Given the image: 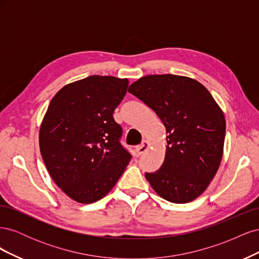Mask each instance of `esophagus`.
<instances>
[{"mask_svg": "<svg viewBox=\"0 0 259 259\" xmlns=\"http://www.w3.org/2000/svg\"><path fill=\"white\" fill-rule=\"evenodd\" d=\"M148 149H149V144H148V142H146V140H145V142L142 145L136 148V152H137L138 155H142L148 150Z\"/></svg>", "mask_w": 259, "mask_h": 259, "instance_id": "1", "label": "esophagus"}]
</instances>
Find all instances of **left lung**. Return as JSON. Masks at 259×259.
Here are the masks:
<instances>
[{"instance_id":"left-lung-1","label":"left lung","mask_w":259,"mask_h":259,"mask_svg":"<svg viewBox=\"0 0 259 259\" xmlns=\"http://www.w3.org/2000/svg\"><path fill=\"white\" fill-rule=\"evenodd\" d=\"M128 92L158 114L166 130L162 166L146 178L161 198L188 203L205 191L221 165L224 112L204 85L188 76L146 75Z\"/></svg>"}]
</instances>
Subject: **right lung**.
I'll use <instances>...</instances> for the list:
<instances>
[{"label": "right lung", "instance_id": "1", "mask_svg": "<svg viewBox=\"0 0 259 259\" xmlns=\"http://www.w3.org/2000/svg\"><path fill=\"white\" fill-rule=\"evenodd\" d=\"M127 88V79L109 75L69 83L43 117L38 144L44 164L55 184L76 202L103 199L132 159L112 115Z\"/></svg>", "mask_w": 259, "mask_h": 259}]
</instances>
